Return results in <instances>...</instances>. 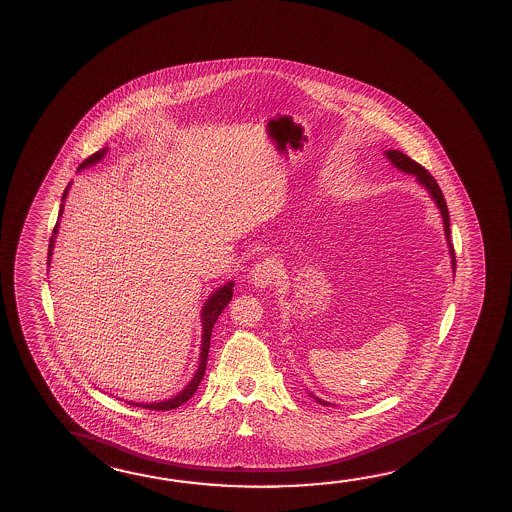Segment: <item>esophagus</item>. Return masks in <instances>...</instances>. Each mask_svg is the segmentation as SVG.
<instances>
[{"label":"esophagus","instance_id":"34e87169","mask_svg":"<svg viewBox=\"0 0 512 512\" xmlns=\"http://www.w3.org/2000/svg\"><path fill=\"white\" fill-rule=\"evenodd\" d=\"M251 281L256 288H268L279 281V265L274 258H265L251 270Z\"/></svg>","mask_w":512,"mask_h":512}]
</instances>
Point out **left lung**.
Masks as SVG:
<instances>
[{
    "label": "left lung",
    "instance_id": "8db88e82",
    "mask_svg": "<svg viewBox=\"0 0 512 512\" xmlns=\"http://www.w3.org/2000/svg\"><path fill=\"white\" fill-rule=\"evenodd\" d=\"M384 155L386 158L390 160L395 167H397L398 171L407 172V174H413L416 181L425 187V190L429 192L430 197H432V201L436 203L439 211H441V217H443V226H445V236H447L448 242V251H450V258H452V268H454L455 272V252L454 245H452V240H450V215H448L447 201H445V197H443V192H441V188L438 187V183H436V179L430 176V172L427 169H423L420 163L414 162L411 160L409 156L404 155V153H400L397 149H390V151H384ZM311 395V393H309ZM311 397L317 400L318 404H322V406H331L329 402H324L322 398H317L315 395H311Z\"/></svg>",
    "mask_w": 512,
    "mask_h": 512
}]
</instances>
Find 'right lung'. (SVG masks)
<instances>
[{"label":"right lung","instance_id":"1","mask_svg":"<svg viewBox=\"0 0 512 512\" xmlns=\"http://www.w3.org/2000/svg\"><path fill=\"white\" fill-rule=\"evenodd\" d=\"M106 147H103L101 151L98 153H94V155L89 156L85 162L78 167V171H82V169H87L90 165H94V163L101 162L106 155ZM69 188H71V183L67 185V188L64 190V195H62V204H60V217H62V211H64V201L65 197H67V192H69ZM58 233V222L55 229H53V236H51V240H49V249H48V263L51 261V254H53V247H55V238H57ZM233 286L235 283L233 281H229V283L224 284V286H220L219 290H215V292L211 293L210 297L206 299L204 302L203 309H201V322H203V336H201V356H199V366H197V372H195L194 377H192V381L188 382V386H185V390L179 391L176 397L169 398V400H162V402H151V404H140V402H128L131 406L137 407H146V409H155V411H169V409H176V407L181 406V404H185L188 398L194 395L195 390L199 388V384L203 381L204 372H206V363H208V350H210V340H211V331H213V325L217 322V318L220 317V313H222V309L228 306L229 301L233 299Z\"/></svg>","mask_w":512,"mask_h":512}]
</instances>
